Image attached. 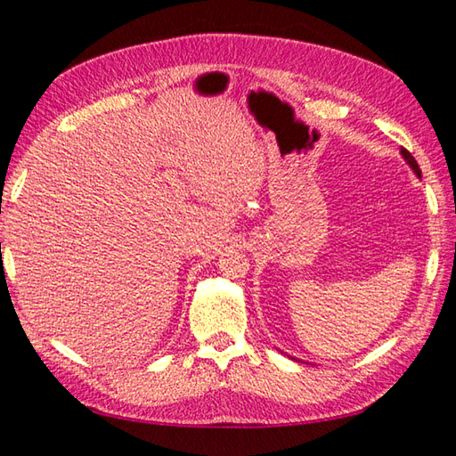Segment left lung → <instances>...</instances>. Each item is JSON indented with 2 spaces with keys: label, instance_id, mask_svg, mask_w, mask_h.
<instances>
[{
  "label": "left lung",
  "instance_id": "obj_1",
  "mask_svg": "<svg viewBox=\"0 0 456 456\" xmlns=\"http://www.w3.org/2000/svg\"><path fill=\"white\" fill-rule=\"evenodd\" d=\"M402 157L405 159V162H408V164H410V167H411V170H413L415 174H418V176L421 178V170H419V164H418V162H415V159L411 157V152H410V151H405V149H402Z\"/></svg>",
  "mask_w": 456,
  "mask_h": 456
}]
</instances>
